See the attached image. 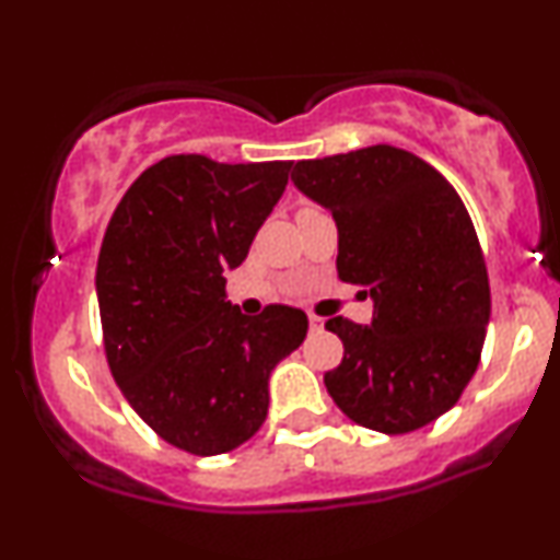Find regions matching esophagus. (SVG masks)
Returning <instances> with one entry per match:
<instances>
[{
    "label": "esophagus",
    "mask_w": 560,
    "mask_h": 560,
    "mask_svg": "<svg viewBox=\"0 0 560 560\" xmlns=\"http://www.w3.org/2000/svg\"><path fill=\"white\" fill-rule=\"evenodd\" d=\"M307 324H311L313 331L324 329V318H318V316H307Z\"/></svg>",
    "instance_id": "34e87169"
}]
</instances>
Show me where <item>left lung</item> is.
<instances>
[{"mask_svg": "<svg viewBox=\"0 0 560 560\" xmlns=\"http://www.w3.org/2000/svg\"><path fill=\"white\" fill-rule=\"evenodd\" d=\"M292 182L337 223V273L374 300L369 326L342 316L324 384L339 410L382 434L427 427L458 402L481 358L490 281L458 191L413 152L374 144L300 160Z\"/></svg>", "mask_w": 560, "mask_h": 560, "instance_id": "8db88e82", "label": "left lung"}]
</instances>
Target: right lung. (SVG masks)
I'll list each match as a JSON object with an SVG mask.
<instances>
[{
  "instance_id": "1",
  "label": "right lung",
  "mask_w": 560,
  "mask_h": 560,
  "mask_svg": "<svg viewBox=\"0 0 560 560\" xmlns=\"http://www.w3.org/2000/svg\"><path fill=\"white\" fill-rule=\"evenodd\" d=\"M289 168L165 158L107 223L96 300L113 378L147 427L191 455L229 453L258 432L271 371L307 334L298 307L244 316L226 300V271L247 258Z\"/></svg>"
}]
</instances>
